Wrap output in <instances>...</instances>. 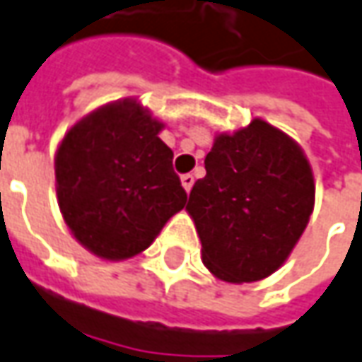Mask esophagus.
Returning a JSON list of instances; mask_svg holds the SVG:
<instances>
[{"label": "esophagus", "mask_w": 362, "mask_h": 362, "mask_svg": "<svg viewBox=\"0 0 362 362\" xmlns=\"http://www.w3.org/2000/svg\"><path fill=\"white\" fill-rule=\"evenodd\" d=\"M181 183L185 187V191L189 193L191 189H193V183H195V177L191 175V173H185V175H181Z\"/></svg>", "instance_id": "esophagus-1"}]
</instances>
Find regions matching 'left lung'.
<instances>
[{
	"mask_svg": "<svg viewBox=\"0 0 362 362\" xmlns=\"http://www.w3.org/2000/svg\"><path fill=\"white\" fill-rule=\"evenodd\" d=\"M205 169L187 203L203 263L227 283L269 277L285 263L313 213L307 157L283 131L253 119L249 127L215 139Z\"/></svg>",
	"mask_w": 362,
	"mask_h": 362,
	"instance_id": "8db88e82",
	"label": "left lung"
}]
</instances>
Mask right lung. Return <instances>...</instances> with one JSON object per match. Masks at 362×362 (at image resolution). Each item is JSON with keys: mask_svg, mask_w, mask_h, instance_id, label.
Masks as SVG:
<instances>
[{"mask_svg": "<svg viewBox=\"0 0 362 362\" xmlns=\"http://www.w3.org/2000/svg\"><path fill=\"white\" fill-rule=\"evenodd\" d=\"M161 123L137 101H115L75 123L55 157L59 209L97 257L129 259L187 203Z\"/></svg>", "mask_w": 362, "mask_h": 362, "instance_id": "right-lung-1", "label": "right lung"}]
</instances>
